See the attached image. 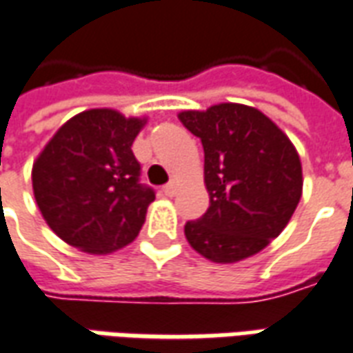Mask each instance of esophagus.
Instances as JSON below:
<instances>
[{
    "mask_svg": "<svg viewBox=\"0 0 353 353\" xmlns=\"http://www.w3.org/2000/svg\"><path fill=\"white\" fill-rule=\"evenodd\" d=\"M176 192H177V187L174 181L168 183V185H165V187H163V194H165L166 198H174V196H176Z\"/></svg>",
    "mask_w": 353,
    "mask_h": 353,
    "instance_id": "obj_1",
    "label": "esophagus"
}]
</instances>
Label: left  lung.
<instances>
[{
  "instance_id": "left-lung-1",
  "label": "left lung",
  "mask_w": 353,
  "mask_h": 353,
  "mask_svg": "<svg viewBox=\"0 0 353 353\" xmlns=\"http://www.w3.org/2000/svg\"><path fill=\"white\" fill-rule=\"evenodd\" d=\"M179 121L201 139L210 205L185 236L216 263H236L284 231L302 196V163L291 139L260 110L220 102L185 110Z\"/></svg>"
}]
</instances>
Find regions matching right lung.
I'll return each instance as SVG.
<instances>
[{
	"label": "right lung",
	"mask_w": 353,
	"mask_h": 353,
	"mask_svg": "<svg viewBox=\"0 0 353 353\" xmlns=\"http://www.w3.org/2000/svg\"><path fill=\"white\" fill-rule=\"evenodd\" d=\"M148 117L93 108L58 128L32 163V192L54 234L88 254H110L137 238L152 188L139 183L132 144Z\"/></svg>",
	"instance_id": "obj_1"
}]
</instances>
